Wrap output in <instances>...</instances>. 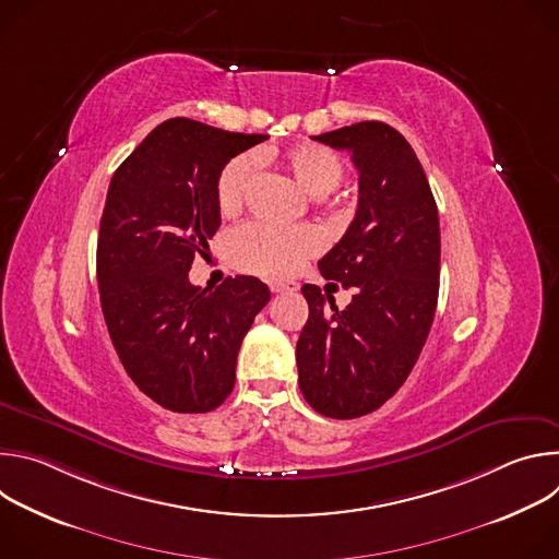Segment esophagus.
<instances>
[{
  "instance_id": "34e87169",
  "label": "esophagus",
  "mask_w": 559,
  "mask_h": 559,
  "mask_svg": "<svg viewBox=\"0 0 559 559\" xmlns=\"http://www.w3.org/2000/svg\"><path fill=\"white\" fill-rule=\"evenodd\" d=\"M270 289L274 294H294L298 289L296 281H270Z\"/></svg>"
}]
</instances>
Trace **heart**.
Segmentation results:
<instances>
[{
  "label": "heart",
  "mask_w": 559,
  "mask_h": 559,
  "mask_svg": "<svg viewBox=\"0 0 559 559\" xmlns=\"http://www.w3.org/2000/svg\"><path fill=\"white\" fill-rule=\"evenodd\" d=\"M285 170L311 197L332 192L345 166L341 156L318 143H300L281 154ZM257 158L252 154H238L218 175L216 203L223 214L241 212L254 183ZM318 250V236L311 227H272L263 223H248L227 236L229 263L250 274L283 278L294 274L305 259Z\"/></svg>",
  "instance_id": "heart-1"
}]
</instances>
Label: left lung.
<instances>
[{
	"label": "left lung",
	"mask_w": 559,
	"mask_h": 559,
	"mask_svg": "<svg viewBox=\"0 0 559 559\" xmlns=\"http://www.w3.org/2000/svg\"><path fill=\"white\" fill-rule=\"evenodd\" d=\"M311 139L352 152L358 170L356 216L318 261L354 296L338 309L332 294L302 285L309 318L296 345L298 384L318 414L349 420L382 407L425 347L440 287V221L414 147L391 126L360 121Z\"/></svg>",
	"instance_id": "8db88e82"
}]
</instances>
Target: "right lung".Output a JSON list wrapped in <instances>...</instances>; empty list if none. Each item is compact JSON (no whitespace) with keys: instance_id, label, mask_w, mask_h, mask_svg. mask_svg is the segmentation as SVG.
Instances as JSON below:
<instances>
[{"instance_id":"1","label":"right lung","mask_w":559,"mask_h":559,"mask_svg":"<svg viewBox=\"0 0 559 559\" xmlns=\"http://www.w3.org/2000/svg\"><path fill=\"white\" fill-rule=\"evenodd\" d=\"M265 139L177 117L112 175L97 241L102 311L123 369L164 409L207 414L225 403L238 349L270 302L254 276L216 289L188 278L221 225V170Z\"/></svg>"}]
</instances>
